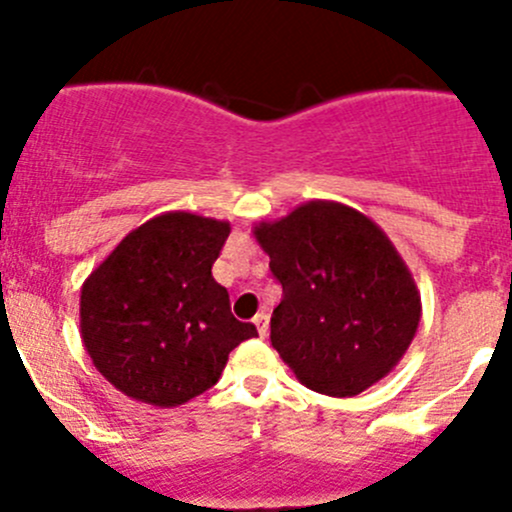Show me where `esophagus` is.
Returning <instances> with one entry per match:
<instances>
[{"instance_id": "34e87169", "label": "esophagus", "mask_w": 512, "mask_h": 512, "mask_svg": "<svg viewBox=\"0 0 512 512\" xmlns=\"http://www.w3.org/2000/svg\"><path fill=\"white\" fill-rule=\"evenodd\" d=\"M252 322H255L260 337H267V332H270V317H267V312H257Z\"/></svg>"}]
</instances>
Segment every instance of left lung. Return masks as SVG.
Returning a JSON list of instances; mask_svg holds the SVG:
<instances>
[{
  "instance_id": "left-lung-1",
  "label": "left lung",
  "mask_w": 512,
  "mask_h": 512,
  "mask_svg": "<svg viewBox=\"0 0 512 512\" xmlns=\"http://www.w3.org/2000/svg\"><path fill=\"white\" fill-rule=\"evenodd\" d=\"M282 302L270 339L307 389L356 396L389 374L414 339L421 299L389 237L339 203L255 227Z\"/></svg>"
}]
</instances>
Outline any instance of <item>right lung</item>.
<instances>
[{
  "label": "right lung",
  "mask_w": 512,
  "mask_h": 512,
  "mask_svg": "<svg viewBox=\"0 0 512 512\" xmlns=\"http://www.w3.org/2000/svg\"><path fill=\"white\" fill-rule=\"evenodd\" d=\"M230 225L168 213L128 232L81 289V337L94 366L131 399L170 406L218 384L227 354L257 337L213 280Z\"/></svg>",
  "instance_id": "add662e5"
}]
</instances>
